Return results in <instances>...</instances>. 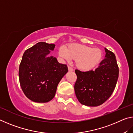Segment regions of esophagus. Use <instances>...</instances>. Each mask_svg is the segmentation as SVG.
<instances>
[{"mask_svg":"<svg viewBox=\"0 0 133 133\" xmlns=\"http://www.w3.org/2000/svg\"><path fill=\"white\" fill-rule=\"evenodd\" d=\"M68 69H69V71H73V69L70 66H68Z\"/></svg>","mask_w":133,"mask_h":133,"instance_id":"1","label":"esophagus"}]
</instances>
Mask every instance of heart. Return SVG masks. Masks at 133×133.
Wrapping results in <instances>:
<instances>
[{
    "label": "heart",
    "instance_id": "heart-1",
    "mask_svg": "<svg viewBox=\"0 0 133 133\" xmlns=\"http://www.w3.org/2000/svg\"><path fill=\"white\" fill-rule=\"evenodd\" d=\"M58 55L63 59L75 60V64L82 70H91L100 63L103 53L101 49L86 45L73 43L58 50Z\"/></svg>",
    "mask_w": 133,
    "mask_h": 133
}]
</instances>
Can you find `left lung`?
Returning a JSON list of instances; mask_svg holds the SVG:
<instances>
[{
    "instance_id": "obj_1",
    "label": "left lung",
    "mask_w": 133,
    "mask_h": 133,
    "mask_svg": "<svg viewBox=\"0 0 133 133\" xmlns=\"http://www.w3.org/2000/svg\"><path fill=\"white\" fill-rule=\"evenodd\" d=\"M105 58L95 70L81 71L76 69V96L79 102L87 106H98L109 98L118 78L119 69L116 56L105 48Z\"/></svg>"
}]
</instances>
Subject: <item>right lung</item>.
<instances>
[{
    "label": "right lung",
    "mask_w": 133,
    "mask_h": 133,
    "mask_svg": "<svg viewBox=\"0 0 133 133\" xmlns=\"http://www.w3.org/2000/svg\"><path fill=\"white\" fill-rule=\"evenodd\" d=\"M55 44L39 42L24 51L19 65V77L24 94L31 101L46 103L55 96L57 85L68 71L67 64L47 56Z\"/></svg>",
    "instance_id": "right-lung-1"
}]
</instances>
